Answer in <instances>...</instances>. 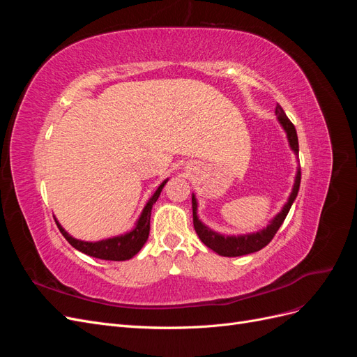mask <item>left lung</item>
<instances>
[{
  "mask_svg": "<svg viewBox=\"0 0 357 357\" xmlns=\"http://www.w3.org/2000/svg\"><path fill=\"white\" fill-rule=\"evenodd\" d=\"M275 116L280 126L283 128V131L286 132L287 143L291 152L295 153V156H299V144H298V135H296V129L291 123L284 110L282 109V105L275 107ZM299 185H301V167L298 165L296 168V174H295V183L294 188H291L290 195L286 201V204L277 213L274 218L269 220V223L265 226V228L259 229L256 232H248V234H238V235H225L220 232L213 231L210 226L205 225L198 215V199L195 197V193H192V211H193V226H195V231L199 236V240L211 248L213 252H215L220 256L226 257H235V256H243V255H250L255 252H259L261 248H264L269 241L274 238V235L277 234L280 226L283 225L286 215L291 207V204L296 199L298 192H299Z\"/></svg>",
  "mask_w": 357,
  "mask_h": 357,
  "instance_id": "8db88e82",
  "label": "left lung"
}]
</instances>
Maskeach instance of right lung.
<instances>
[{"label":"right lung","mask_w":357,"mask_h":357,"mask_svg":"<svg viewBox=\"0 0 357 357\" xmlns=\"http://www.w3.org/2000/svg\"><path fill=\"white\" fill-rule=\"evenodd\" d=\"M169 178H165L158 186L155 193L149 198L146 202L144 208L139 213L137 222L134 223V228L125 234H119L110 238H104L100 241H83L74 238L71 234H68L66 229L62 228V225L55 218V222L58 225L59 231L62 235L66 236V240L74 247L77 248L79 252L96 257L102 259V261H128V259L134 257L139 250H142L143 245L146 244L150 232V215H152L153 204L158 201L162 189L167 185Z\"/></svg>","instance_id":"right-lung-1"}]
</instances>
